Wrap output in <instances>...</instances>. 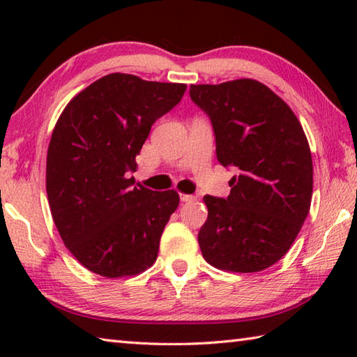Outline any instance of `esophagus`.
<instances>
[{
	"label": "esophagus",
	"mask_w": 357,
	"mask_h": 357,
	"mask_svg": "<svg viewBox=\"0 0 357 357\" xmlns=\"http://www.w3.org/2000/svg\"><path fill=\"white\" fill-rule=\"evenodd\" d=\"M179 198H181V202H183V203H190V202H195V197H193V195H185V193H181Z\"/></svg>",
	"instance_id": "34e87169"
}]
</instances>
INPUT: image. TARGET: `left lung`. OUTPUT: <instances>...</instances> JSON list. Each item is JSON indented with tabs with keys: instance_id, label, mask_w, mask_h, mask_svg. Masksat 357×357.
I'll return each mask as SVG.
<instances>
[{
	"instance_id": "1",
	"label": "left lung",
	"mask_w": 357,
	"mask_h": 357,
	"mask_svg": "<svg viewBox=\"0 0 357 357\" xmlns=\"http://www.w3.org/2000/svg\"><path fill=\"white\" fill-rule=\"evenodd\" d=\"M190 99L211 119L217 160L238 170L227 198L203 197V258L231 273H258L285 255L309 214V142L291 108L252 78L190 84Z\"/></svg>"
}]
</instances>
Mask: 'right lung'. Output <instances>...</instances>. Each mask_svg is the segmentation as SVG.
Instances as JSON below:
<instances>
[{
	"mask_svg": "<svg viewBox=\"0 0 357 357\" xmlns=\"http://www.w3.org/2000/svg\"><path fill=\"white\" fill-rule=\"evenodd\" d=\"M185 88L116 72L78 93L59 116L47 153V197L64 245L91 273L116 279L154 264L179 195L135 187L128 173L137 170L151 126Z\"/></svg>",
	"mask_w": 357,
	"mask_h": 357,
	"instance_id": "right-lung-1",
	"label": "right lung"
}]
</instances>
